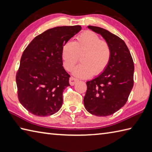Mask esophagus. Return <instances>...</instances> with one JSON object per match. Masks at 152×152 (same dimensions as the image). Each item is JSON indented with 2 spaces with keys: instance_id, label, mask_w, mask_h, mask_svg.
Returning <instances> with one entry per match:
<instances>
[{
  "instance_id": "34e87169",
  "label": "esophagus",
  "mask_w": 152,
  "mask_h": 152,
  "mask_svg": "<svg viewBox=\"0 0 152 152\" xmlns=\"http://www.w3.org/2000/svg\"><path fill=\"white\" fill-rule=\"evenodd\" d=\"M77 82H78V80L74 78V77H70L69 79V83H70V86H74Z\"/></svg>"
}]
</instances>
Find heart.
Here are the masks:
<instances>
[{
	"label": "heart",
	"mask_w": 152,
	"mask_h": 152,
	"mask_svg": "<svg viewBox=\"0 0 152 152\" xmlns=\"http://www.w3.org/2000/svg\"><path fill=\"white\" fill-rule=\"evenodd\" d=\"M81 56L82 63L75 67L74 75L88 78L104 72L111 59L112 50L108 42L101 40L94 32L86 31L79 34L74 42H66L61 49L64 67L72 70Z\"/></svg>",
	"instance_id": "b5f03b06"
}]
</instances>
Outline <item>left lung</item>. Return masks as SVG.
Segmentation results:
<instances>
[{
  "instance_id": "obj_1",
  "label": "left lung",
  "mask_w": 152,
  "mask_h": 152,
  "mask_svg": "<svg viewBox=\"0 0 152 152\" xmlns=\"http://www.w3.org/2000/svg\"><path fill=\"white\" fill-rule=\"evenodd\" d=\"M100 34L110 46L112 57L104 72L86 82L83 98L86 109L97 116H108L127 102L134 85V63L125 42L110 32L99 27L88 26Z\"/></svg>"
}]
</instances>
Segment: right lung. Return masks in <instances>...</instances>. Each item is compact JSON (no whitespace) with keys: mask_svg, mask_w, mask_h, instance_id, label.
I'll return each instance as SVG.
<instances>
[{"mask_svg":"<svg viewBox=\"0 0 152 152\" xmlns=\"http://www.w3.org/2000/svg\"><path fill=\"white\" fill-rule=\"evenodd\" d=\"M81 28L80 25L50 28L25 48L15 80L19 101L31 114L51 115L62 106L70 75L63 66L61 49Z\"/></svg>","mask_w":152,"mask_h":152,"instance_id":"obj_1","label":"right lung"}]
</instances>
